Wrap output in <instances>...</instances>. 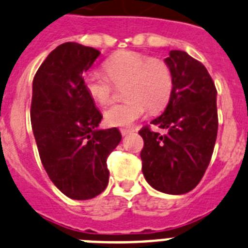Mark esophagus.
Listing matches in <instances>:
<instances>
[{
	"mask_svg": "<svg viewBox=\"0 0 248 248\" xmlns=\"http://www.w3.org/2000/svg\"><path fill=\"white\" fill-rule=\"evenodd\" d=\"M134 132V129L133 128H124V129H120V133H122L123 137H125V135L130 134V133Z\"/></svg>",
	"mask_w": 248,
	"mask_h": 248,
	"instance_id": "esophagus-1",
	"label": "esophagus"
}]
</instances>
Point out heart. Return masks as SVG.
<instances>
[{"label":"heart","mask_w":248,"mask_h":248,"mask_svg":"<svg viewBox=\"0 0 248 248\" xmlns=\"http://www.w3.org/2000/svg\"><path fill=\"white\" fill-rule=\"evenodd\" d=\"M103 69L108 79L96 71H89L84 76V86L99 105H107L111 100L112 83L115 88L124 86L123 98L125 101L104 111V119L110 126L132 125L144 115L147 107L154 111L162 109L172 95V70L160 59L122 51L108 59Z\"/></svg>","instance_id":"heart-1"}]
</instances>
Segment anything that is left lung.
<instances>
[{"mask_svg":"<svg viewBox=\"0 0 248 248\" xmlns=\"http://www.w3.org/2000/svg\"><path fill=\"white\" fill-rule=\"evenodd\" d=\"M172 70L173 90L163 114L144 126L141 170L154 189L185 194L202 179L215 148L218 116L217 90L203 63L185 51L172 50L164 60Z\"/></svg>","mask_w":248,"mask_h":248,"instance_id":"left-lung-1","label":"left lung"}]
</instances>
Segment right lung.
Instances as JSON below:
<instances>
[{"mask_svg": "<svg viewBox=\"0 0 248 248\" xmlns=\"http://www.w3.org/2000/svg\"><path fill=\"white\" fill-rule=\"evenodd\" d=\"M100 51L65 42L48 54L32 82L31 125L51 182L71 200H92L109 183L107 158L122 140L103 119L84 86L82 74Z\"/></svg>", "mask_w": 248, "mask_h": 248, "instance_id": "add662e5", "label": "right lung"}]
</instances>
